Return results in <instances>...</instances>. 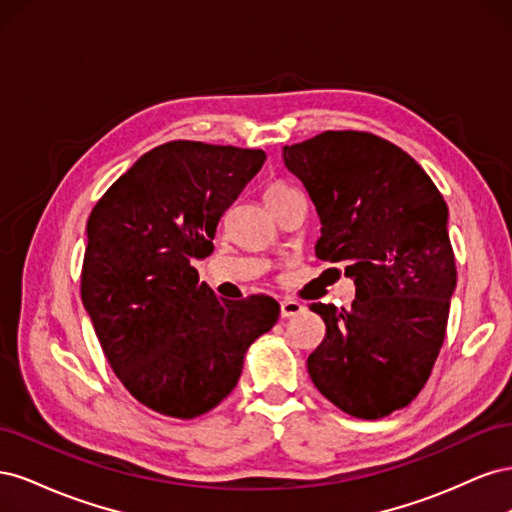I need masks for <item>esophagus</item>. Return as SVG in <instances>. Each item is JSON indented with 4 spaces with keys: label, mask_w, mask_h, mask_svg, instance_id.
<instances>
[{
    "label": "esophagus",
    "mask_w": 512,
    "mask_h": 512,
    "mask_svg": "<svg viewBox=\"0 0 512 512\" xmlns=\"http://www.w3.org/2000/svg\"><path fill=\"white\" fill-rule=\"evenodd\" d=\"M280 309H282V316L284 318H290V316L301 314L303 312V305L299 301H294V299H284L280 303Z\"/></svg>",
    "instance_id": "obj_1"
}]
</instances>
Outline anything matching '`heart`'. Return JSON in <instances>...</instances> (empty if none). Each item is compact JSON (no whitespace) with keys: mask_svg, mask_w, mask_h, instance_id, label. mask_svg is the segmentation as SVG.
<instances>
[{"mask_svg":"<svg viewBox=\"0 0 512 512\" xmlns=\"http://www.w3.org/2000/svg\"><path fill=\"white\" fill-rule=\"evenodd\" d=\"M288 192H294V190H292V188H288V185H286V183H282V181L269 183V185H267V190H265V203H267V200L282 198V196H286Z\"/></svg>","mask_w":512,"mask_h":512,"instance_id":"b5f03b06","label":"heart"}]
</instances>
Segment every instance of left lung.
<instances>
[{
  "mask_svg": "<svg viewBox=\"0 0 512 512\" xmlns=\"http://www.w3.org/2000/svg\"><path fill=\"white\" fill-rule=\"evenodd\" d=\"M284 164L318 211L316 256L356 286L350 309L309 305L327 324L309 378L350 416H389L421 393L446 335L457 284L448 207L414 158L369 132L286 145Z\"/></svg>",
  "mask_w": 512,
  "mask_h": 512,
  "instance_id": "left-lung-1",
  "label": "left lung"
}]
</instances>
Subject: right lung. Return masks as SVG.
I'll return each mask as SVG.
<instances>
[{"label":"right lung","mask_w":512,"mask_h":512,"mask_svg":"<svg viewBox=\"0 0 512 512\" xmlns=\"http://www.w3.org/2000/svg\"><path fill=\"white\" fill-rule=\"evenodd\" d=\"M265 160L262 149L170 141L138 158L89 215L83 305L121 384L160 414L218 406L247 348L280 318L267 294L215 297L192 267Z\"/></svg>","instance_id":"right-lung-1"}]
</instances>
